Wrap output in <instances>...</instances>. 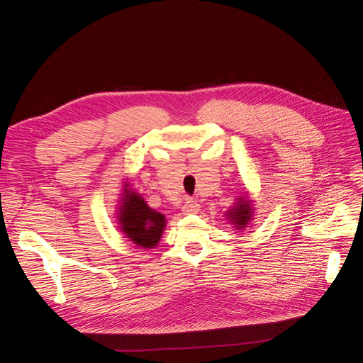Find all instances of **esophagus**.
<instances>
[{
	"label": "esophagus",
	"mask_w": 363,
	"mask_h": 363,
	"mask_svg": "<svg viewBox=\"0 0 363 363\" xmlns=\"http://www.w3.org/2000/svg\"><path fill=\"white\" fill-rule=\"evenodd\" d=\"M199 211H200V206L196 204V201H192V200L186 201L184 206H183V213L184 215H194V213H196Z\"/></svg>",
	"instance_id": "1"
}]
</instances>
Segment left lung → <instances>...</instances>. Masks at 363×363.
<instances>
[{"label":"left lung","instance_id":"1","mask_svg":"<svg viewBox=\"0 0 363 363\" xmlns=\"http://www.w3.org/2000/svg\"><path fill=\"white\" fill-rule=\"evenodd\" d=\"M252 208H251V201L247 199V196H239L238 203L232 211L227 212L228 221L233 223L236 230H244L247 224L251 221V215Z\"/></svg>","mask_w":363,"mask_h":363}]
</instances>
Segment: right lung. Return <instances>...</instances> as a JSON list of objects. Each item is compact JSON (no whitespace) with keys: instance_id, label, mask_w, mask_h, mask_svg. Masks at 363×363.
<instances>
[{"instance_id":"add662e5","label":"right lung","mask_w":363,"mask_h":363,"mask_svg":"<svg viewBox=\"0 0 363 363\" xmlns=\"http://www.w3.org/2000/svg\"><path fill=\"white\" fill-rule=\"evenodd\" d=\"M121 195L123 196L118 207L121 232L138 247L155 248L162 238L167 219L160 212L151 208L128 184L124 186Z\"/></svg>"}]
</instances>
